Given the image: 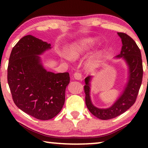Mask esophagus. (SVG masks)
Returning a JSON list of instances; mask_svg holds the SVG:
<instances>
[{"mask_svg":"<svg viewBox=\"0 0 148 148\" xmlns=\"http://www.w3.org/2000/svg\"><path fill=\"white\" fill-rule=\"evenodd\" d=\"M74 77L77 80H79V79H82V74L80 73L79 72H75L74 74Z\"/></svg>","mask_w":148,"mask_h":148,"instance_id":"1","label":"esophagus"}]
</instances>
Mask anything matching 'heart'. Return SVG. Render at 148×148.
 Returning <instances> with one entry per match:
<instances>
[{
    "instance_id": "obj_1",
    "label": "heart",
    "mask_w": 148,
    "mask_h": 148,
    "mask_svg": "<svg viewBox=\"0 0 148 148\" xmlns=\"http://www.w3.org/2000/svg\"><path fill=\"white\" fill-rule=\"evenodd\" d=\"M94 39L92 38H85L74 42L67 49V54H62V57L70 61L71 59H77L84 56L88 53L94 44ZM100 59V55L96 53L89 57L87 66L89 69H95L97 66Z\"/></svg>"
}]
</instances>
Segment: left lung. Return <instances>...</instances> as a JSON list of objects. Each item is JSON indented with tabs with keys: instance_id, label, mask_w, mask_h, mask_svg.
<instances>
[{
	"instance_id": "8db88e82",
	"label": "left lung",
	"mask_w": 148,
	"mask_h": 148,
	"mask_svg": "<svg viewBox=\"0 0 148 148\" xmlns=\"http://www.w3.org/2000/svg\"><path fill=\"white\" fill-rule=\"evenodd\" d=\"M121 38L122 47L120 54L116 58H122L128 66V77L123 91L114 103L107 108H99L92 104L90 96L92 76L85 79L84 91L86 93V104L91 113L97 118L107 120L114 118L129 110L136 101L143 76V67L141 52L139 47L129 35L117 32Z\"/></svg>"
}]
</instances>
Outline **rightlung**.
Returning a JSON list of instances; mask_svg holds the SVG:
<instances>
[{
  "label": "right lung",
  "mask_w": 148,
  "mask_h": 148,
  "mask_svg": "<svg viewBox=\"0 0 148 148\" xmlns=\"http://www.w3.org/2000/svg\"><path fill=\"white\" fill-rule=\"evenodd\" d=\"M51 44L32 35L21 38L12 50L8 83L15 104L35 118H53L62 108L69 72L55 74L42 64L40 57Z\"/></svg>",
  "instance_id": "1"
}]
</instances>
